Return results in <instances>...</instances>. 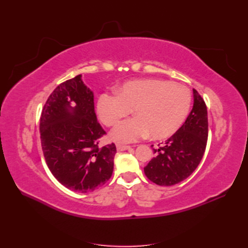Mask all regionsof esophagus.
Listing matches in <instances>:
<instances>
[{
    "mask_svg": "<svg viewBox=\"0 0 248 248\" xmlns=\"http://www.w3.org/2000/svg\"><path fill=\"white\" fill-rule=\"evenodd\" d=\"M117 150L118 151H124V150H127V149H130L131 146H128V145H122V144H117Z\"/></svg>",
    "mask_w": 248,
    "mask_h": 248,
    "instance_id": "1",
    "label": "esophagus"
}]
</instances>
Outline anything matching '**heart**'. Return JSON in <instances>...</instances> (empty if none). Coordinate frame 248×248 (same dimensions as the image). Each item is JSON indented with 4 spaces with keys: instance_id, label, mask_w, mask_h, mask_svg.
I'll return each instance as SVG.
<instances>
[{
    "instance_id": "1",
    "label": "heart",
    "mask_w": 248,
    "mask_h": 248,
    "mask_svg": "<svg viewBox=\"0 0 248 248\" xmlns=\"http://www.w3.org/2000/svg\"><path fill=\"white\" fill-rule=\"evenodd\" d=\"M191 107L189 89L178 82L157 78L126 82L116 94H102L97 103L101 122L108 127L118 125L110 138L120 142H130L146 137L155 140L172 136L181 127Z\"/></svg>"
}]
</instances>
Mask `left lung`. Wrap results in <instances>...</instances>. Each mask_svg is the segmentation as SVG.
I'll use <instances>...</instances> for the list:
<instances>
[{
	"mask_svg": "<svg viewBox=\"0 0 248 248\" xmlns=\"http://www.w3.org/2000/svg\"><path fill=\"white\" fill-rule=\"evenodd\" d=\"M193 108L184 124L158 148L153 149L156 157L144 168L147 178L157 185L171 186L183 181L198 168L205 153L207 107L197 90H193Z\"/></svg>",
	"mask_w": 248,
	"mask_h": 248,
	"instance_id": "left-lung-1",
	"label": "left lung"
}]
</instances>
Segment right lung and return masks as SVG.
I'll list each match as a JSON object with an SVG mask.
<instances>
[{
  "label": "right lung",
  "instance_id": "right-lung-1",
  "mask_svg": "<svg viewBox=\"0 0 248 248\" xmlns=\"http://www.w3.org/2000/svg\"><path fill=\"white\" fill-rule=\"evenodd\" d=\"M106 134L80 74L48 96L40 117L41 147L51 174L67 188L90 192L110 179L117 149L114 142L99 146Z\"/></svg>",
  "mask_w": 248,
  "mask_h": 248
}]
</instances>
